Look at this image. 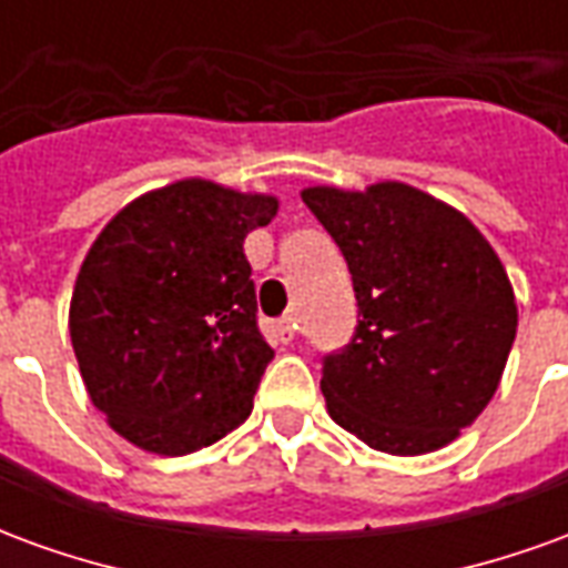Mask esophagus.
I'll return each instance as SVG.
<instances>
[{
    "label": "esophagus",
    "instance_id": "1",
    "mask_svg": "<svg viewBox=\"0 0 568 568\" xmlns=\"http://www.w3.org/2000/svg\"><path fill=\"white\" fill-rule=\"evenodd\" d=\"M271 332H273V337H276V341H283V344H288V341H292V337H295V332H297V322L292 320V316H283V320H276L271 325Z\"/></svg>",
    "mask_w": 568,
    "mask_h": 568
}]
</instances>
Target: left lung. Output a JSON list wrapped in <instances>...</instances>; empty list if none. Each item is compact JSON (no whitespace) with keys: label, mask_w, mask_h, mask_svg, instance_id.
Segmentation results:
<instances>
[{"label":"left lung","mask_w":568,"mask_h":568,"mask_svg":"<svg viewBox=\"0 0 568 568\" xmlns=\"http://www.w3.org/2000/svg\"><path fill=\"white\" fill-rule=\"evenodd\" d=\"M353 273L358 325L322 356L328 414L368 447L419 456L489 405L517 334L508 273L475 224L402 182L307 187Z\"/></svg>","instance_id":"left-lung-1"}]
</instances>
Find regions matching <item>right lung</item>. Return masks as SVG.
Instances as JSON below:
<instances>
[{
  "label": "right lung",
  "mask_w": 568,
  "mask_h": 568,
  "mask_svg": "<svg viewBox=\"0 0 568 568\" xmlns=\"http://www.w3.org/2000/svg\"><path fill=\"white\" fill-rule=\"evenodd\" d=\"M273 215L276 197L185 179L97 236L69 334L91 402L130 444L185 456L248 417L273 349L243 240Z\"/></svg>",
  "instance_id": "obj_1"
}]
</instances>
